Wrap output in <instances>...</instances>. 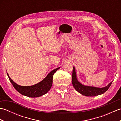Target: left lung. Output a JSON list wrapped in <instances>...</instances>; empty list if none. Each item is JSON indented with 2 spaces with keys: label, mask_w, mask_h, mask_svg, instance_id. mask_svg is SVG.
Masks as SVG:
<instances>
[{
  "label": "left lung",
  "mask_w": 121,
  "mask_h": 121,
  "mask_svg": "<svg viewBox=\"0 0 121 121\" xmlns=\"http://www.w3.org/2000/svg\"><path fill=\"white\" fill-rule=\"evenodd\" d=\"M72 82L73 87L77 91H78L79 93L84 95V96L87 97L96 96L104 93L109 88L112 83V82H111L107 86L102 87V88L84 85L81 84L77 79L76 69L74 66L73 68Z\"/></svg>",
  "instance_id": "8db88e82"
}]
</instances>
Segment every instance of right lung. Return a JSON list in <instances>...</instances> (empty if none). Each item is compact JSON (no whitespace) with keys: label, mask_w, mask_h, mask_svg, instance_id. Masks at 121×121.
<instances>
[{"label":"right lung","mask_w":121,"mask_h":121,"mask_svg":"<svg viewBox=\"0 0 121 121\" xmlns=\"http://www.w3.org/2000/svg\"><path fill=\"white\" fill-rule=\"evenodd\" d=\"M59 69H60V67L51 71L47 76L39 83L35 84L34 85L29 86H20L13 81L8 73L7 75L14 88L18 92L24 96L35 98L42 96L46 94L49 91L52 84L53 75Z\"/></svg>","instance_id":"obj_1"}]
</instances>
